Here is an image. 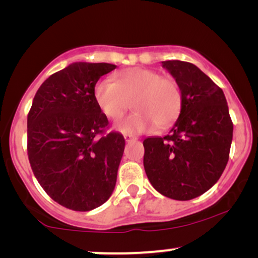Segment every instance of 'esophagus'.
Here are the masks:
<instances>
[{"instance_id":"34e87169","label":"esophagus","mask_w":258,"mask_h":258,"mask_svg":"<svg viewBox=\"0 0 258 258\" xmlns=\"http://www.w3.org/2000/svg\"><path fill=\"white\" fill-rule=\"evenodd\" d=\"M124 140L126 141V142H130V141L136 140V137L133 136V135H128V134H125V135H124Z\"/></svg>"}]
</instances>
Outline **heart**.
<instances>
[{
    "label": "heart",
    "instance_id": "1",
    "mask_svg": "<svg viewBox=\"0 0 258 258\" xmlns=\"http://www.w3.org/2000/svg\"><path fill=\"white\" fill-rule=\"evenodd\" d=\"M97 107L111 121H118L132 102L135 112L118 124L124 134H141L171 125L181 114L182 90L172 77L162 76L156 70L130 68L118 73L114 82L102 80L95 86Z\"/></svg>",
    "mask_w": 258,
    "mask_h": 258
}]
</instances>
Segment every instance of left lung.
I'll return each mask as SVG.
<instances>
[{
	"mask_svg": "<svg viewBox=\"0 0 258 258\" xmlns=\"http://www.w3.org/2000/svg\"><path fill=\"white\" fill-rule=\"evenodd\" d=\"M182 90L181 114L168 135L143 141V165L151 185L177 201L208 191L229 160L232 125L223 90L195 64L163 61Z\"/></svg>",
	"mask_w": 258,
	"mask_h": 258,
	"instance_id": "8db88e82",
	"label": "left lung"
}]
</instances>
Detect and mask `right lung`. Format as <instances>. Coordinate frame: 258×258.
Instances as JSON below:
<instances>
[{
    "instance_id": "1",
    "label": "right lung",
    "mask_w": 258,
    "mask_h": 258,
    "mask_svg": "<svg viewBox=\"0 0 258 258\" xmlns=\"http://www.w3.org/2000/svg\"><path fill=\"white\" fill-rule=\"evenodd\" d=\"M110 63L75 62L49 76L28 114V157L35 177L55 202L89 211L115 189L124 137L105 133L108 118L94 89Z\"/></svg>"
}]
</instances>
